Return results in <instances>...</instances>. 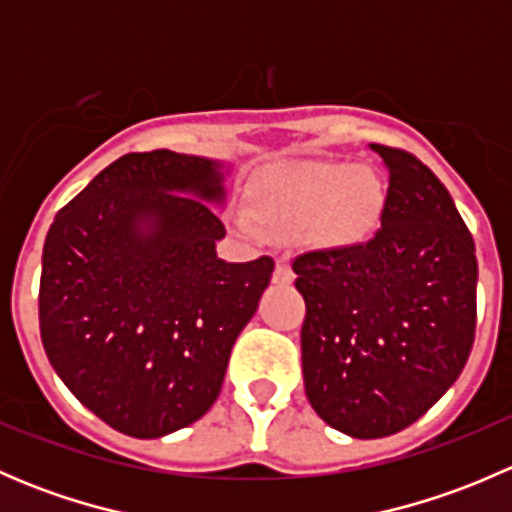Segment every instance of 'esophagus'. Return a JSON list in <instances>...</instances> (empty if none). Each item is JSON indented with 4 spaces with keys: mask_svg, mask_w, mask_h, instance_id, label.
<instances>
[{
    "mask_svg": "<svg viewBox=\"0 0 512 512\" xmlns=\"http://www.w3.org/2000/svg\"><path fill=\"white\" fill-rule=\"evenodd\" d=\"M272 282H275V285H292V282H294V272H292V267H289L287 260H277V267H275V275H272Z\"/></svg>",
    "mask_w": 512,
    "mask_h": 512,
    "instance_id": "34e87169",
    "label": "esophagus"
}]
</instances>
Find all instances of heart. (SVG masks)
<instances>
[{
	"label": "heart",
	"mask_w": 512,
	"mask_h": 512,
	"mask_svg": "<svg viewBox=\"0 0 512 512\" xmlns=\"http://www.w3.org/2000/svg\"><path fill=\"white\" fill-rule=\"evenodd\" d=\"M384 208V188L369 168L304 160L262 170L245 193L247 220L267 237H302L314 250L361 245Z\"/></svg>",
	"instance_id": "heart-1"
}]
</instances>
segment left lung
I'll use <instances>...</instances> for the list:
<instances>
[{
  "instance_id": "left-lung-1",
  "label": "left lung",
  "mask_w": 512,
  "mask_h": 512,
  "mask_svg": "<svg viewBox=\"0 0 512 512\" xmlns=\"http://www.w3.org/2000/svg\"><path fill=\"white\" fill-rule=\"evenodd\" d=\"M389 170L381 227L292 262L304 297V391L322 421L384 438L461 376L476 339V245L446 185L411 153L371 143Z\"/></svg>"
}]
</instances>
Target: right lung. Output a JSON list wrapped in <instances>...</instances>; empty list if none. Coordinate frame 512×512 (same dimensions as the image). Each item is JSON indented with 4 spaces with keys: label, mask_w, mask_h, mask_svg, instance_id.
Listing matches in <instances>:
<instances>
[{
    "label": "right lung",
    "mask_w": 512,
    "mask_h": 512,
    "mask_svg": "<svg viewBox=\"0 0 512 512\" xmlns=\"http://www.w3.org/2000/svg\"><path fill=\"white\" fill-rule=\"evenodd\" d=\"M223 165L173 151L113 160L56 213L39 285L41 344L89 411L133 438L208 414L275 260L225 262Z\"/></svg>",
    "instance_id": "right-lung-1"
}]
</instances>
